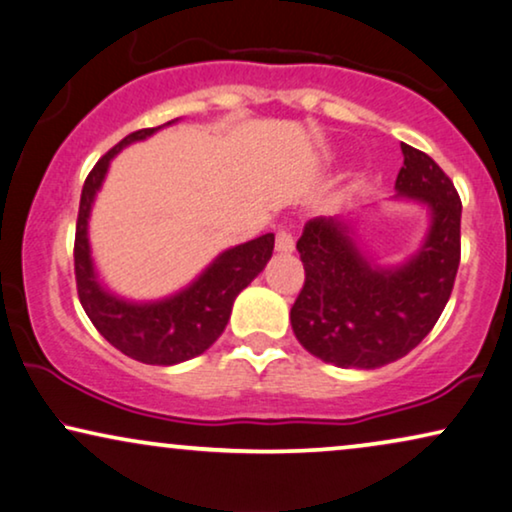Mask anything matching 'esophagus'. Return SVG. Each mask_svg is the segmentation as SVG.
<instances>
[{"label":"esophagus","mask_w":512,"mask_h":512,"mask_svg":"<svg viewBox=\"0 0 512 512\" xmlns=\"http://www.w3.org/2000/svg\"><path fill=\"white\" fill-rule=\"evenodd\" d=\"M276 250L278 252H292L295 250V236L288 227H281L276 234Z\"/></svg>","instance_id":"obj_1"}]
</instances>
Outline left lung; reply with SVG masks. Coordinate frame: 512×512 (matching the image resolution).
<instances>
[{"label":"left lung","instance_id":"left-lung-1","mask_svg":"<svg viewBox=\"0 0 512 512\" xmlns=\"http://www.w3.org/2000/svg\"><path fill=\"white\" fill-rule=\"evenodd\" d=\"M398 199L424 203L431 227L410 260H367L342 217L306 222L297 241L304 288L290 309L292 332L311 356L374 370L403 358L438 323L461 260V199L431 156L400 142Z\"/></svg>","mask_w":512,"mask_h":512}]
</instances>
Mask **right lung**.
<instances>
[{"mask_svg":"<svg viewBox=\"0 0 512 512\" xmlns=\"http://www.w3.org/2000/svg\"><path fill=\"white\" fill-rule=\"evenodd\" d=\"M159 128L163 126L142 128L126 135L88 173L81 189L77 236H74V276L86 316L114 349L147 365H177L201 356L222 335L238 292L248 288L252 278L271 260L274 234H264L224 250L192 285L159 302H128L109 292L98 281L91 245H88V217L95 194L105 180L109 161L131 142L145 140Z\"/></svg>","mask_w":512,"mask_h":512,"instance_id":"right-lung-1","label":"right lung"}]
</instances>
